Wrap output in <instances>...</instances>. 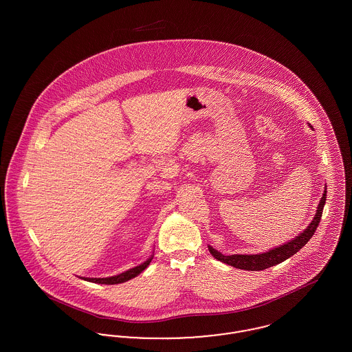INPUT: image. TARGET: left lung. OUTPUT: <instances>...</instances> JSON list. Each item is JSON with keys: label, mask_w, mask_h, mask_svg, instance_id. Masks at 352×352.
Returning <instances> with one entry per match:
<instances>
[{"label": "left lung", "mask_w": 352, "mask_h": 352, "mask_svg": "<svg viewBox=\"0 0 352 352\" xmlns=\"http://www.w3.org/2000/svg\"><path fill=\"white\" fill-rule=\"evenodd\" d=\"M326 187H324L323 197L320 198V201H319L318 210H317V214H316V217L313 219V221L310 223V226L300 236H297L292 241L286 243L284 245H280V247L267 252V253H258V254H231V256H224L220 252L214 250L212 247L208 245L210 253L217 260L224 263V264H228V265L237 269H245V270H264V269L270 268L273 265H277V264L283 263L286 258H289L293 254H296L297 252L301 250L302 247H305V244L311 239V236L317 231V227H318L319 221H320V218H322L323 207H324V203H326V194H327V188Z\"/></svg>", "instance_id": "1"}]
</instances>
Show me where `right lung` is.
<instances>
[{
	"mask_svg": "<svg viewBox=\"0 0 352 352\" xmlns=\"http://www.w3.org/2000/svg\"><path fill=\"white\" fill-rule=\"evenodd\" d=\"M151 258H153V257H151L149 260H146L144 264L129 269V270H126V272H124V273H121V274H118V276H112V277H107V278H84V280L89 281V283H96V284H121V283L129 281L131 278H134V277L138 276L142 270H145V269L148 268V265L151 264Z\"/></svg>",
	"mask_w": 352,
	"mask_h": 352,
	"instance_id": "right-lung-1",
	"label": "right lung"
}]
</instances>
